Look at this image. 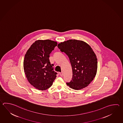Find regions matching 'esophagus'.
Listing matches in <instances>:
<instances>
[{
  "instance_id": "obj_1",
  "label": "esophagus",
  "mask_w": 123,
  "mask_h": 123,
  "mask_svg": "<svg viewBox=\"0 0 123 123\" xmlns=\"http://www.w3.org/2000/svg\"><path fill=\"white\" fill-rule=\"evenodd\" d=\"M59 74H60V76H62L63 75V71H62L61 72H60V73H59Z\"/></svg>"
}]
</instances>
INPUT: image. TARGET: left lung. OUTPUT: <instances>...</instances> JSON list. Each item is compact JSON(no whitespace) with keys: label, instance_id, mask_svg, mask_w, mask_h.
I'll use <instances>...</instances> for the list:
<instances>
[{"label":"left lung","instance_id":"1","mask_svg":"<svg viewBox=\"0 0 123 123\" xmlns=\"http://www.w3.org/2000/svg\"><path fill=\"white\" fill-rule=\"evenodd\" d=\"M57 46L68 55L72 68V80L67 85L76 90L88 86L97 70V59L90 45L82 41L70 39L59 43Z\"/></svg>","mask_w":123,"mask_h":123}]
</instances>
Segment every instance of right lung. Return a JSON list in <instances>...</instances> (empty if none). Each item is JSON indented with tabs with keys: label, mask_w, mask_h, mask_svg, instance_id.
I'll return each instance as SVG.
<instances>
[{
	"label": "right lung",
	"mask_w": 123,
	"mask_h": 123,
	"mask_svg": "<svg viewBox=\"0 0 123 123\" xmlns=\"http://www.w3.org/2000/svg\"><path fill=\"white\" fill-rule=\"evenodd\" d=\"M56 42L38 40L33 43L25 56L24 69L29 82L36 89L45 90L50 88L56 77L49 54L57 46Z\"/></svg>",
	"instance_id": "add662e5"
}]
</instances>
